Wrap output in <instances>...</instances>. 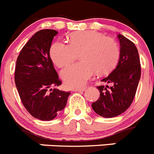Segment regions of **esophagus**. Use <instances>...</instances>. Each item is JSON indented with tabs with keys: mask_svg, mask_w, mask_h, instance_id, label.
I'll return each mask as SVG.
<instances>
[{
	"mask_svg": "<svg viewBox=\"0 0 154 154\" xmlns=\"http://www.w3.org/2000/svg\"><path fill=\"white\" fill-rule=\"evenodd\" d=\"M85 89H86V87H82V88H77L74 90V91H76V92H79V91H85Z\"/></svg>",
	"mask_w": 154,
	"mask_h": 154,
	"instance_id": "esophagus-1",
	"label": "esophagus"
}]
</instances>
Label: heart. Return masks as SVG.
Here are the masks:
<instances>
[{
	"label": "heart",
	"instance_id": "b5f03b06",
	"mask_svg": "<svg viewBox=\"0 0 154 154\" xmlns=\"http://www.w3.org/2000/svg\"><path fill=\"white\" fill-rule=\"evenodd\" d=\"M69 44L57 40L51 45L50 56L57 67H64L79 54L82 61L71 65L61 72L68 88L85 85L94 72L104 75L112 71L120 57V47L115 39L94 30L75 32L69 36Z\"/></svg>",
	"mask_w": 154,
	"mask_h": 154
}]
</instances>
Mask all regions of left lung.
<instances>
[{"instance_id": "left-lung-1", "label": "left lung", "mask_w": 154, "mask_h": 154, "mask_svg": "<svg viewBox=\"0 0 154 154\" xmlns=\"http://www.w3.org/2000/svg\"><path fill=\"white\" fill-rule=\"evenodd\" d=\"M121 45L120 58L116 68L102 82L112 83V87H97L100 95L92 103L97 115L113 118L124 113L135 97L141 77V64L138 49L135 44L123 35H118Z\"/></svg>"}]
</instances>
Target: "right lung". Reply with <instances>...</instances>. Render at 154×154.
<instances>
[{
	"label": "right lung",
	"instance_id": "add662e5",
	"mask_svg": "<svg viewBox=\"0 0 154 154\" xmlns=\"http://www.w3.org/2000/svg\"><path fill=\"white\" fill-rule=\"evenodd\" d=\"M57 31H37L18 56L15 83L23 106L35 118L51 121L63 110L70 93L52 87L61 85L50 57V48Z\"/></svg>",
	"mask_w": 154,
	"mask_h": 154
}]
</instances>
